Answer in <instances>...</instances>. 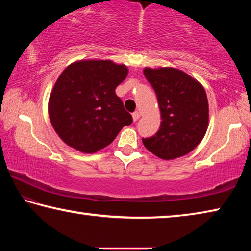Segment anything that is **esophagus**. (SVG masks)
I'll return each mask as SVG.
<instances>
[{"mask_svg":"<svg viewBox=\"0 0 251 251\" xmlns=\"http://www.w3.org/2000/svg\"><path fill=\"white\" fill-rule=\"evenodd\" d=\"M139 117H141V113H139V112L133 113V121L134 122H137L139 120Z\"/></svg>","mask_w":251,"mask_h":251,"instance_id":"esophagus-1","label":"esophagus"}]
</instances>
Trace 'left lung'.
<instances>
[{
  "label": "left lung",
  "instance_id": "8db88e82",
  "mask_svg": "<svg viewBox=\"0 0 251 251\" xmlns=\"http://www.w3.org/2000/svg\"><path fill=\"white\" fill-rule=\"evenodd\" d=\"M144 75L155 90L161 117L159 130L143 139L144 146L165 160L187 155L202 141L208 128L209 106L205 88L175 67H145Z\"/></svg>",
  "mask_w": 251,
  "mask_h": 251
}]
</instances>
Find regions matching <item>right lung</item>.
Listing matches in <instances>:
<instances>
[{"label": "right lung", "instance_id": "right-lung-1", "mask_svg": "<svg viewBox=\"0 0 251 251\" xmlns=\"http://www.w3.org/2000/svg\"><path fill=\"white\" fill-rule=\"evenodd\" d=\"M128 74L109 59H79L62 72L49 99V116L66 145L85 154L108 146L133 118L115 88Z\"/></svg>", "mask_w": 251, "mask_h": 251}]
</instances>
